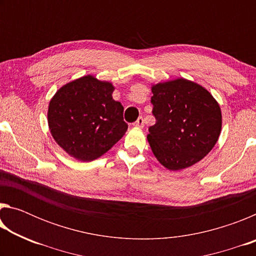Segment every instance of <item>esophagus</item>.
Wrapping results in <instances>:
<instances>
[{"instance_id":"1","label":"esophagus","mask_w":256,"mask_h":256,"mask_svg":"<svg viewBox=\"0 0 256 256\" xmlns=\"http://www.w3.org/2000/svg\"><path fill=\"white\" fill-rule=\"evenodd\" d=\"M133 125L134 126H136V128H144V118H142V116H140V118H138L136 122L133 123Z\"/></svg>"}]
</instances>
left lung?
<instances>
[{
    "label": "left lung",
    "instance_id": "left-lung-1",
    "mask_svg": "<svg viewBox=\"0 0 256 256\" xmlns=\"http://www.w3.org/2000/svg\"><path fill=\"white\" fill-rule=\"evenodd\" d=\"M148 141L158 162L170 170L196 164L210 152L222 131V110L203 86L185 79L152 86Z\"/></svg>",
    "mask_w": 256,
    "mask_h": 256
}]
</instances>
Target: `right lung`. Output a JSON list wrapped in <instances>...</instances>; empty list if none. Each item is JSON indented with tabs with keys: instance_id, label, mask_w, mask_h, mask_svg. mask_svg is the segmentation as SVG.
I'll return each instance as SVG.
<instances>
[{
	"instance_id": "obj_1",
	"label": "right lung",
	"mask_w": 256,
	"mask_h": 256,
	"mask_svg": "<svg viewBox=\"0 0 256 256\" xmlns=\"http://www.w3.org/2000/svg\"><path fill=\"white\" fill-rule=\"evenodd\" d=\"M114 86L92 76L63 86L52 98L48 126L58 144L81 162L107 152L128 130L124 108L112 97Z\"/></svg>"
}]
</instances>
